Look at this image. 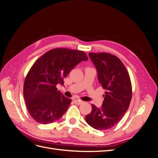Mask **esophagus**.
Wrapping results in <instances>:
<instances>
[{
  "label": "esophagus",
  "instance_id": "obj_1",
  "mask_svg": "<svg viewBox=\"0 0 158 158\" xmlns=\"http://www.w3.org/2000/svg\"><path fill=\"white\" fill-rule=\"evenodd\" d=\"M74 102L76 104H77V105H80L83 103L82 101H80V100H79V99H74Z\"/></svg>",
  "mask_w": 158,
  "mask_h": 158
}]
</instances>
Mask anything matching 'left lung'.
Returning <instances> with one entry per match:
<instances>
[{
  "instance_id": "1",
  "label": "left lung",
  "mask_w": 158,
  "mask_h": 158,
  "mask_svg": "<svg viewBox=\"0 0 158 158\" xmlns=\"http://www.w3.org/2000/svg\"><path fill=\"white\" fill-rule=\"evenodd\" d=\"M89 56L96 68L99 82L106 92L102 107L92 104V112L85 119L96 130H108L120 121L128 109L132 98L131 78L116 56L107 52H89Z\"/></svg>"
}]
</instances>
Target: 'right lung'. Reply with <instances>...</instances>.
Listing matches in <instances>:
<instances>
[{"label":"right lung","mask_w":158,"mask_h":158,"mask_svg":"<svg viewBox=\"0 0 158 158\" xmlns=\"http://www.w3.org/2000/svg\"><path fill=\"white\" fill-rule=\"evenodd\" d=\"M88 56L82 51L51 49L38 59L28 72L23 84V98L31 117L40 124L53 123L63 117L72 99L57 90L64 78Z\"/></svg>","instance_id":"obj_1"}]
</instances>
